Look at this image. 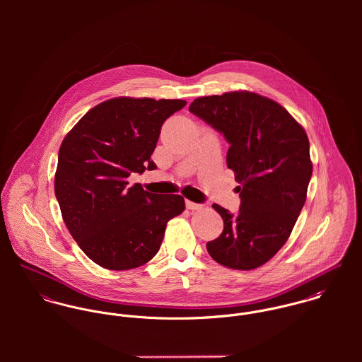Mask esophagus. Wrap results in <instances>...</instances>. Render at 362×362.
Segmentation results:
<instances>
[{
    "label": "esophagus",
    "instance_id": "esophagus-1",
    "mask_svg": "<svg viewBox=\"0 0 362 362\" xmlns=\"http://www.w3.org/2000/svg\"><path fill=\"white\" fill-rule=\"evenodd\" d=\"M185 205H187V209H189V210H198V209H202V205L195 204V202H191V201H187V202H185Z\"/></svg>",
    "mask_w": 362,
    "mask_h": 362
}]
</instances>
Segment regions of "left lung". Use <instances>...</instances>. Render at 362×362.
<instances>
[{
	"label": "left lung",
	"mask_w": 362,
	"mask_h": 362,
	"mask_svg": "<svg viewBox=\"0 0 362 362\" xmlns=\"http://www.w3.org/2000/svg\"><path fill=\"white\" fill-rule=\"evenodd\" d=\"M189 111L230 144L227 167L241 184L237 214L213 205L224 230L207 252L230 269H257L286 244L305 204L308 136L284 107L247 90L198 98Z\"/></svg>",
	"instance_id": "obj_1"
}]
</instances>
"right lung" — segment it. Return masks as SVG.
Listing matches in <instances>:
<instances>
[{
  "instance_id": "1",
  "label": "right lung",
  "mask_w": 362,
  "mask_h": 362,
  "mask_svg": "<svg viewBox=\"0 0 362 362\" xmlns=\"http://www.w3.org/2000/svg\"><path fill=\"white\" fill-rule=\"evenodd\" d=\"M185 100L115 98L89 110L64 138L54 191L81 250L108 270L148 263L168 220L185 209L180 195H157L128 182L155 170L151 160L163 122Z\"/></svg>"
}]
</instances>
